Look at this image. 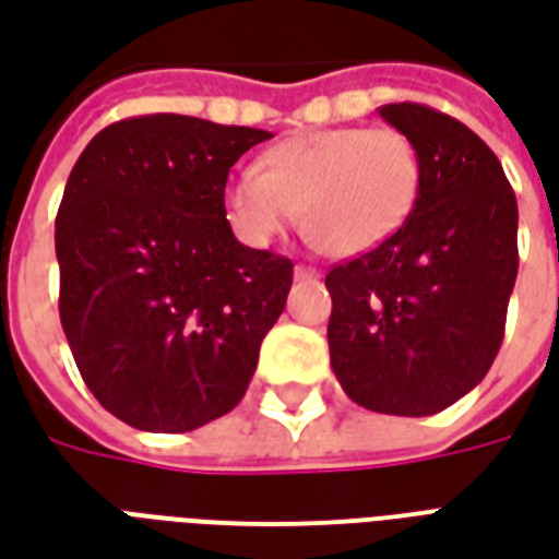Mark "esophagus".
<instances>
[{
  "label": "esophagus",
  "instance_id": "obj_1",
  "mask_svg": "<svg viewBox=\"0 0 559 559\" xmlns=\"http://www.w3.org/2000/svg\"><path fill=\"white\" fill-rule=\"evenodd\" d=\"M293 275H296V281H317L320 278V272L313 266H296L293 269Z\"/></svg>",
  "mask_w": 559,
  "mask_h": 559
}]
</instances>
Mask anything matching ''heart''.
<instances>
[{"mask_svg": "<svg viewBox=\"0 0 559 559\" xmlns=\"http://www.w3.org/2000/svg\"><path fill=\"white\" fill-rule=\"evenodd\" d=\"M424 192V159L400 130L322 127L272 144L258 171L225 189L227 216L251 246L301 234L332 258H358L396 237Z\"/></svg>", "mask_w": 559, "mask_h": 559, "instance_id": "obj_1", "label": "heart"}]
</instances>
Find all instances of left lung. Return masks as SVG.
Wrapping results in <instances>:
<instances>
[{
	"label": "left lung",
	"mask_w": 559,
	"mask_h": 559,
	"mask_svg": "<svg viewBox=\"0 0 559 559\" xmlns=\"http://www.w3.org/2000/svg\"><path fill=\"white\" fill-rule=\"evenodd\" d=\"M424 159V192L384 246L334 266L329 353L346 396L427 417L483 382L519 275V204L498 156L450 115L379 106Z\"/></svg>",
	"instance_id": "obj_1"
}]
</instances>
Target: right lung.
Returning a JSON list of instances; mask_svg holds the SVG:
<instances>
[{
    "instance_id": "add662e5",
    "label": "right lung",
    "mask_w": 559,
    "mask_h": 559,
    "mask_svg": "<svg viewBox=\"0 0 559 559\" xmlns=\"http://www.w3.org/2000/svg\"><path fill=\"white\" fill-rule=\"evenodd\" d=\"M272 132L144 115L82 151L56 218L59 313L88 391L144 432L227 415L287 305L293 263L242 246L230 165Z\"/></svg>"
}]
</instances>
